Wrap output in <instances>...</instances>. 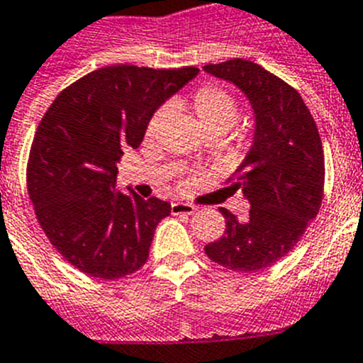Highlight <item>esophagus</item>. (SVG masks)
I'll list each match as a JSON object with an SVG mask.
<instances>
[{
    "mask_svg": "<svg viewBox=\"0 0 363 363\" xmlns=\"http://www.w3.org/2000/svg\"><path fill=\"white\" fill-rule=\"evenodd\" d=\"M197 208L190 203H172V213L173 216H191L195 213Z\"/></svg>",
    "mask_w": 363,
    "mask_h": 363,
    "instance_id": "34e87169",
    "label": "esophagus"
}]
</instances>
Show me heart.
<instances>
[{
	"mask_svg": "<svg viewBox=\"0 0 363 363\" xmlns=\"http://www.w3.org/2000/svg\"><path fill=\"white\" fill-rule=\"evenodd\" d=\"M190 109L208 137L210 135L223 137L239 118V106L234 96L223 87L212 86V84L201 86L194 91V94L190 96ZM166 116H168V111L164 107L157 109L150 116L146 131H144L146 140H153L159 135Z\"/></svg>",
	"mask_w": 363,
	"mask_h": 363,
	"instance_id": "b5f03b06",
	"label": "heart"
}]
</instances>
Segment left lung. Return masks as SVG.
<instances>
[{
  "mask_svg": "<svg viewBox=\"0 0 363 363\" xmlns=\"http://www.w3.org/2000/svg\"><path fill=\"white\" fill-rule=\"evenodd\" d=\"M204 71L234 82L256 113L254 146L228 179L230 190L250 201V212L239 220L220 208L225 234L204 252L225 269L256 272L285 257L316 217L325 184L323 146L303 99L285 80L241 58Z\"/></svg>",
  "mask_w": 363,
  "mask_h": 363,
  "instance_id": "8db88e82",
  "label": "left lung"
}]
</instances>
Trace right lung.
<instances>
[{
    "instance_id": "add662e5",
    "label": "right lung",
    "mask_w": 363,
    "mask_h": 363,
    "mask_svg": "<svg viewBox=\"0 0 363 363\" xmlns=\"http://www.w3.org/2000/svg\"><path fill=\"white\" fill-rule=\"evenodd\" d=\"M197 67L109 65L65 87L38 125L27 190L50 245L80 272L118 279L147 261L172 204L116 194L118 162L138 147L157 107Z\"/></svg>"
}]
</instances>
